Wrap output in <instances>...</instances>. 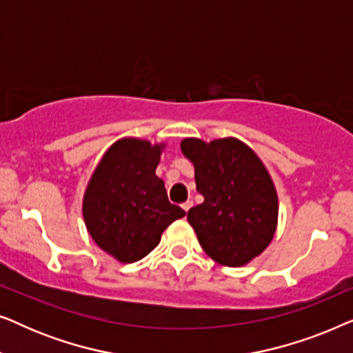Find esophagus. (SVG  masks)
<instances>
[{
  "label": "esophagus",
  "instance_id": "1",
  "mask_svg": "<svg viewBox=\"0 0 353 353\" xmlns=\"http://www.w3.org/2000/svg\"><path fill=\"white\" fill-rule=\"evenodd\" d=\"M181 207H183V210H185V212H188V210H190V209H191V207H192V201H186V202H185V204H183Z\"/></svg>",
  "mask_w": 353,
  "mask_h": 353
}]
</instances>
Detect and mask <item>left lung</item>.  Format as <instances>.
Returning <instances> with one entry per match:
<instances>
[{"label": "left lung", "mask_w": 353, "mask_h": 353, "mask_svg": "<svg viewBox=\"0 0 353 353\" xmlns=\"http://www.w3.org/2000/svg\"><path fill=\"white\" fill-rule=\"evenodd\" d=\"M180 148L194 165L196 190L204 196L188 212L202 249L223 267L248 265L276 233L279 202L272 175L238 138H185Z\"/></svg>", "instance_id": "1"}]
</instances>
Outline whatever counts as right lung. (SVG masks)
Wrapping results in <instances>:
<instances>
[{"mask_svg": "<svg viewBox=\"0 0 353 353\" xmlns=\"http://www.w3.org/2000/svg\"><path fill=\"white\" fill-rule=\"evenodd\" d=\"M165 143L122 138L104 152L86 185L81 214L96 244L122 263L146 257L186 212L168 202L156 175Z\"/></svg>", "mask_w": 353, "mask_h": 353, "instance_id": "obj_1", "label": "right lung"}]
</instances>
